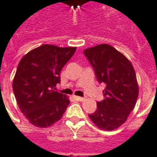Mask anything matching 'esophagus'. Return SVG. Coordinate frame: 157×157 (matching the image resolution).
<instances>
[{"label": "esophagus", "instance_id": "obj_1", "mask_svg": "<svg viewBox=\"0 0 157 157\" xmlns=\"http://www.w3.org/2000/svg\"><path fill=\"white\" fill-rule=\"evenodd\" d=\"M74 97V99H76V100H77V101H83V100H84V97H80V96H73Z\"/></svg>", "mask_w": 157, "mask_h": 157}]
</instances>
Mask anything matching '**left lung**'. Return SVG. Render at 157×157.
<instances>
[{
	"label": "left lung",
	"mask_w": 157,
	"mask_h": 157,
	"mask_svg": "<svg viewBox=\"0 0 157 157\" xmlns=\"http://www.w3.org/2000/svg\"><path fill=\"white\" fill-rule=\"evenodd\" d=\"M84 54L95 70L99 83H103L104 99L88 114L95 126L114 130L125 123L135 107L139 88L134 69L129 59L108 44L85 49Z\"/></svg>",
	"instance_id": "8db88e82"
}]
</instances>
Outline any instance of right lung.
Returning a JSON list of instances; mask_svg holds the SVG:
<instances>
[{"label": "right lung", "mask_w": 157, "mask_h": 157, "mask_svg": "<svg viewBox=\"0 0 157 157\" xmlns=\"http://www.w3.org/2000/svg\"><path fill=\"white\" fill-rule=\"evenodd\" d=\"M77 47L44 44L33 49L19 62L13 88L19 108L32 125L52 126L62 118L69 97L56 92L60 73Z\"/></svg>", "instance_id": "right-lung-1"}]
</instances>
